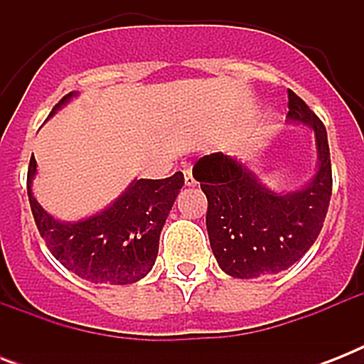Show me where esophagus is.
Listing matches in <instances>:
<instances>
[{
	"label": "esophagus",
	"mask_w": 364,
	"mask_h": 364,
	"mask_svg": "<svg viewBox=\"0 0 364 364\" xmlns=\"http://www.w3.org/2000/svg\"><path fill=\"white\" fill-rule=\"evenodd\" d=\"M183 176H185V185H187V187H194V185H196V179L193 177L191 168H185V170H183Z\"/></svg>",
	"instance_id": "34e87169"
}]
</instances>
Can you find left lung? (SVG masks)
<instances>
[{"instance_id":"left-lung-1","label":"left lung","mask_w":364,"mask_h":364,"mask_svg":"<svg viewBox=\"0 0 364 364\" xmlns=\"http://www.w3.org/2000/svg\"><path fill=\"white\" fill-rule=\"evenodd\" d=\"M287 122L310 126L316 134L317 170L300 188L277 193L223 153L205 154L194 164L193 176L208 198L211 251L221 270L238 279L287 270L314 245L327 217L333 193L327 130L293 90Z\"/></svg>"}]
</instances>
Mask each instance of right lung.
<instances>
[{"mask_svg": "<svg viewBox=\"0 0 364 364\" xmlns=\"http://www.w3.org/2000/svg\"><path fill=\"white\" fill-rule=\"evenodd\" d=\"M79 92L65 94L50 115ZM37 162L28 168V198L41 238L54 259L90 283L130 285L145 277L159 255L166 219L185 185L181 171L166 179H134L105 210L79 221H60L33 196Z\"/></svg>", "mask_w": 364, "mask_h": 364, "instance_id": "right-lung-1", "label": "right lung"}]
</instances>
